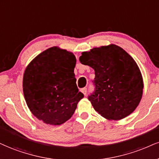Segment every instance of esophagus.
Here are the masks:
<instances>
[{
    "instance_id": "esophagus-1",
    "label": "esophagus",
    "mask_w": 159,
    "mask_h": 159,
    "mask_svg": "<svg viewBox=\"0 0 159 159\" xmlns=\"http://www.w3.org/2000/svg\"><path fill=\"white\" fill-rule=\"evenodd\" d=\"M81 92L85 96L86 93H87V89H86V88H83V89H81Z\"/></svg>"
}]
</instances>
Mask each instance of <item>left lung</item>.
<instances>
[{
    "instance_id": "1",
    "label": "left lung",
    "mask_w": 159,
    "mask_h": 159,
    "mask_svg": "<svg viewBox=\"0 0 159 159\" xmlns=\"http://www.w3.org/2000/svg\"><path fill=\"white\" fill-rule=\"evenodd\" d=\"M82 64L94 69L96 90L89 99L93 108L108 120H121L138 107L144 83L134 58L115 44L82 52Z\"/></svg>"
}]
</instances>
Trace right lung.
I'll return each mask as SVG.
<instances>
[{
  "label": "right lung",
  "mask_w": 159,
  "mask_h": 159,
  "mask_svg": "<svg viewBox=\"0 0 159 159\" xmlns=\"http://www.w3.org/2000/svg\"><path fill=\"white\" fill-rule=\"evenodd\" d=\"M73 52L53 46L36 56L25 68L23 91L33 115L47 125H60L70 119L84 97L74 73Z\"/></svg>",
  "instance_id": "obj_1"
}]
</instances>
